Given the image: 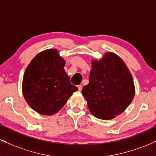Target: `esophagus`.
I'll return each mask as SVG.
<instances>
[{
	"mask_svg": "<svg viewBox=\"0 0 156 156\" xmlns=\"http://www.w3.org/2000/svg\"><path fill=\"white\" fill-rule=\"evenodd\" d=\"M78 91L80 92V91L82 90V86L81 85H78Z\"/></svg>",
	"mask_w": 156,
	"mask_h": 156,
	"instance_id": "1",
	"label": "esophagus"
}]
</instances>
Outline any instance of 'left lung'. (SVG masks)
<instances>
[{"label": "left lung", "instance_id": "8db88e82", "mask_svg": "<svg viewBox=\"0 0 156 156\" xmlns=\"http://www.w3.org/2000/svg\"><path fill=\"white\" fill-rule=\"evenodd\" d=\"M88 85L82 94L93 116L108 120L128 107L135 95L129 69L120 57L107 52L100 60L93 59Z\"/></svg>", "mask_w": 156, "mask_h": 156}]
</instances>
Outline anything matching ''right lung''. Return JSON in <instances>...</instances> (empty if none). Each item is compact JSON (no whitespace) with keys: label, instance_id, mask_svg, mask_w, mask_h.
<instances>
[{"label":"right lung","instance_id":"add662e5","mask_svg":"<svg viewBox=\"0 0 156 156\" xmlns=\"http://www.w3.org/2000/svg\"><path fill=\"white\" fill-rule=\"evenodd\" d=\"M65 60L56 49L37 54L25 71L22 91L30 107L42 115H53L67 103L78 87L64 70Z\"/></svg>","mask_w":156,"mask_h":156}]
</instances>
